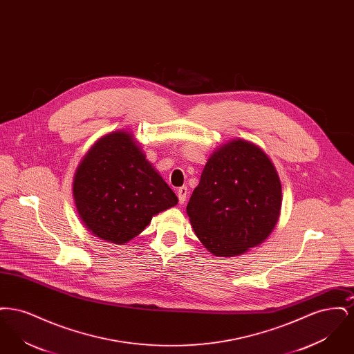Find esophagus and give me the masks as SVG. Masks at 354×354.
Segmentation results:
<instances>
[{
	"instance_id": "1",
	"label": "esophagus",
	"mask_w": 354,
	"mask_h": 354,
	"mask_svg": "<svg viewBox=\"0 0 354 354\" xmlns=\"http://www.w3.org/2000/svg\"><path fill=\"white\" fill-rule=\"evenodd\" d=\"M187 194H188V192H187V187H180V188L178 189V199H179L180 204H185Z\"/></svg>"
}]
</instances>
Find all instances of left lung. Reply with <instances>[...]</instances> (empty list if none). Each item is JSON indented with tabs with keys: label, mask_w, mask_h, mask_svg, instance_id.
<instances>
[{
	"label": "left lung",
	"mask_w": 354,
	"mask_h": 354,
	"mask_svg": "<svg viewBox=\"0 0 354 354\" xmlns=\"http://www.w3.org/2000/svg\"><path fill=\"white\" fill-rule=\"evenodd\" d=\"M281 208V183L270 158L236 139L208 159L187 204L203 245L215 256L247 252L273 231Z\"/></svg>",
	"instance_id": "8db88e82"
}]
</instances>
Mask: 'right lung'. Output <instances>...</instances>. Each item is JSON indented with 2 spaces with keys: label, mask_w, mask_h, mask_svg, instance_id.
Wrapping results in <instances>:
<instances>
[{
  "label": "right lung",
  "mask_w": 354,
  "mask_h": 354,
  "mask_svg": "<svg viewBox=\"0 0 354 354\" xmlns=\"http://www.w3.org/2000/svg\"><path fill=\"white\" fill-rule=\"evenodd\" d=\"M80 218L91 234L114 244L139 235L152 216L178 204L133 136L115 131L86 153L73 185Z\"/></svg>",
  "instance_id": "right-lung-1"
}]
</instances>
